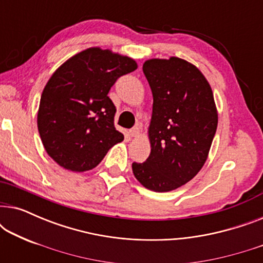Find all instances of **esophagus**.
<instances>
[{
	"instance_id": "obj_1",
	"label": "esophagus",
	"mask_w": 263,
	"mask_h": 263,
	"mask_svg": "<svg viewBox=\"0 0 263 263\" xmlns=\"http://www.w3.org/2000/svg\"><path fill=\"white\" fill-rule=\"evenodd\" d=\"M129 135H130L132 138H138V136L140 135V127H139V125H136V127L130 129V130H129Z\"/></svg>"
}]
</instances>
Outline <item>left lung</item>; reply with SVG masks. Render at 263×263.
I'll return each instance as SVG.
<instances>
[{
  "mask_svg": "<svg viewBox=\"0 0 263 263\" xmlns=\"http://www.w3.org/2000/svg\"><path fill=\"white\" fill-rule=\"evenodd\" d=\"M142 70L153 95L151 154L145 163H133V174L145 188L166 193L188 183L206 163L218 110L210 82L188 61L151 59Z\"/></svg>",
  "mask_w": 263,
  "mask_h": 263,
  "instance_id": "8db88e82",
  "label": "left lung"
}]
</instances>
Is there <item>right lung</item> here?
I'll return each instance as SVG.
<instances>
[{
    "label": "right lung",
    "instance_id": "add662e5",
    "mask_svg": "<svg viewBox=\"0 0 263 263\" xmlns=\"http://www.w3.org/2000/svg\"><path fill=\"white\" fill-rule=\"evenodd\" d=\"M136 68L132 57L93 46L53 71L43 89L37 125L46 153L60 166L92 170L123 141L114 125L116 107L107 93L118 78Z\"/></svg>",
    "mask_w": 263,
    "mask_h": 263
}]
</instances>
